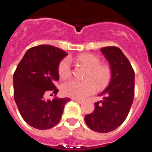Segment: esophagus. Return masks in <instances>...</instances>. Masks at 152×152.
Segmentation results:
<instances>
[{"mask_svg":"<svg viewBox=\"0 0 152 152\" xmlns=\"http://www.w3.org/2000/svg\"><path fill=\"white\" fill-rule=\"evenodd\" d=\"M72 100H74V101L75 102H77V103H84V101H83V100H78V99H75V98H73V99H72Z\"/></svg>","mask_w":152,"mask_h":152,"instance_id":"1","label":"esophagus"}]
</instances>
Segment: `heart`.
<instances>
[{
  "label": "heart",
  "mask_w": 152,
  "mask_h": 152,
  "mask_svg": "<svg viewBox=\"0 0 152 152\" xmlns=\"http://www.w3.org/2000/svg\"><path fill=\"white\" fill-rule=\"evenodd\" d=\"M77 61L88 69L84 81L71 79L61 87L63 94L72 98L82 99L96 91L98 88H105L111 77V70L108 65L100 64V60L92 54H81L77 57ZM58 75L61 79H66L72 75V64L66 58L58 65Z\"/></svg>",
  "instance_id": "heart-1"
}]
</instances>
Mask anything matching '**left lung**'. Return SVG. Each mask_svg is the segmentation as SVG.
Listing matches in <instances>:
<instances>
[{
	"mask_svg": "<svg viewBox=\"0 0 152 152\" xmlns=\"http://www.w3.org/2000/svg\"><path fill=\"white\" fill-rule=\"evenodd\" d=\"M100 51L110 64L111 79L98 95L102 100L94 103V110L84 120L91 129L106 133L118 128L128 116L135 94V72L118 47H103Z\"/></svg>",
	"mask_w": 152,
	"mask_h": 152,
	"instance_id": "8db88e82",
	"label": "left lung"
}]
</instances>
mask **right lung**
<instances>
[{
	"mask_svg": "<svg viewBox=\"0 0 152 152\" xmlns=\"http://www.w3.org/2000/svg\"><path fill=\"white\" fill-rule=\"evenodd\" d=\"M67 52L50 45L28 49L13 74L14 100L20 113L35 129L52 128L61 119L69 98L50 100L48 93L57 94L55 82L59 80L58 65ZM56 96V95H55Z\"/></svg>",
	"mask_w": 152,
	"mask_h": 152,
	"instance_id": "right-lung-1",
	"label": "right lung"
}]
</instances>
